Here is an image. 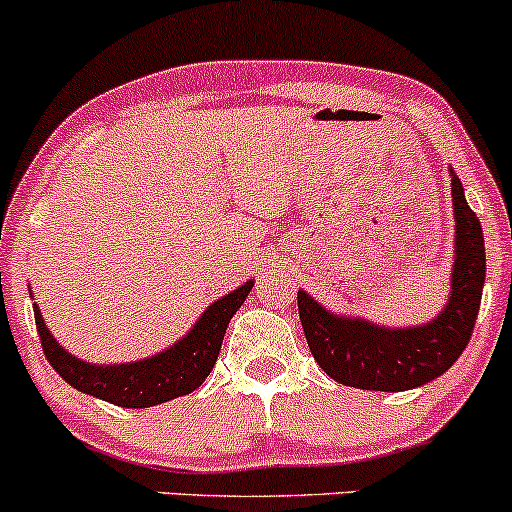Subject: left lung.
Wrapping results in <instances>:
<instances>
[{
    "mask_svg": "<svg viewBox=\"0 0 512 512\" xmlns=\"http://www.w3.org/2000/svg\"><path fill=\"white\" fill-rule=\"evenodd\" d=\"M452 208L457 222L452 297L438 319L416 329H382L363 319L333 317L304 292L297 309L309 350L336 382L375 392H404L450 370L474 333L486 278V249L479 217L464 200L452 171Z\"/></svg>",
    "mask_w": 512,
    "mask_h": 512,
    "instance_id": "1",
    "label": "left lung"
}]
</instances>
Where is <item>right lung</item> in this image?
I'll list each match as a JSON object with an SVG mask.
<instances>
[{
    "label": "right lung",
    "mask_w": 512,
    "mask_h": 512,
    "mask_svg": "<svg viewBox=\"0 0 512 512\" xmlns=\"http://www.w3.org/2000/svg\"><path fill=\"white\" fill-rule=\"evenodd\" d=\"M251 285L254 283L241 285L239 290L229 292L227 297L212 304L191 333L181 338L174 348L128 365H89L84 360L72 358L50 336L38 307H33V314H36V329L45 358L62 380L79 392L99 396V399L111 401L123 409H149V406L164 404L176 396L191 394L205 382V377L217 363L229 319L244 304Z\"/></svg>",
    "instance_id": "add662e5"
}]
</instances>
